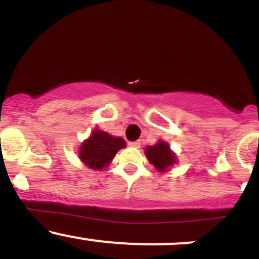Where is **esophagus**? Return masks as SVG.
I'll return each mask as SVG.
<instances>
[{"label": "esophagus", "instance_id": "esophagus-1", "mask_svg": "<svg viewBox=\"0 0 259 259\" xmlns=\"http://www.w3.org/2000/svg\"><path fill=\"white\" fill-rule=\"evenodd\" d=\"M129 145L133 146V148H140V142L139 140H137V142H130Z\"/></svg>", "mask_w": 259, "mask_h": 259}]
</instances>
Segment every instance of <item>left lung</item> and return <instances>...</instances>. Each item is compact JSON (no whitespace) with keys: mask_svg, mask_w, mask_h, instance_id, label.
Here are the masks:
<instances>
[{"mask_svg":"<svg viewBox=\"0 0 259 259\" xmlns=\"http://www.w3.org/2000/svg\"><path fill=\"white\" fill-rule=\"evenodd\" d=\"M149 161L158 169L159 171H164L169 166L176 163V155L170 151V148L166 143L159 142L153 146H146L145 150Z\"/></svg>","mask_w":259,"mask_h":259,"instance_id":"obj_1","label":"left lung"}]
</instances>
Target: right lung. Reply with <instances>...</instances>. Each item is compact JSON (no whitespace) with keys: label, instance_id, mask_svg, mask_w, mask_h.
<instances>
[{"label":"right lung","instance_id":"add662e5","mask_svg":"<svg viewBox=\"0 0 259 259\" xmlns=\"http://www.w3.org/2000/svg\"><path fill=\"white\" fill-rule=\"evenodd\" d=\"M125 145V140L121 138L111 137L108 133L95 130L81 145L80 159L89 168L100 170L113 160L117 150Z\"/></svg>","mask_w":259,"mask_h":259}]
</instances>
